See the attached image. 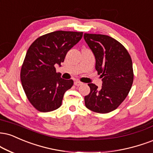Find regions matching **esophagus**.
Listing matches in <instances>:
<instances>
[{
  "mask_svg": "<svg viewBox=\"0 0 153 153\" xmlns=\"http://www.w3.org/2000/svg\"><path fill=\"white\" fill-rule=\"evenodd\" d=\"M74 84H75V85H76V86H80V85H82V82L80 81H75Z\"/></svg>",
  "mask_w": 153,
  "mask_h": 153,
  "instance_id": "esophagus-1",
  "label": "esophagus"
}]
</instances>
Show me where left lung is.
Segmentation results:
<instances>
[{
  "label": "left lung",
  "instance_id": "8db88e82",
  "mask_svg": "<svg viewBox=\"0 0 153 153\" xmlns=\"http://www.w3.org/2000/svg\"><path fill=\"white\" fill-rule=\"evenodd\" d=\"M84 39L94 54L95 69L102 81L100 89L88 84L91 92L85 96V104L93 112L110 113L122 103L131 89V58L122 44L108 36L85 33Z\"/></svg>",
  "mask_w": 153,
  "mask_h": 153
}]
</instances>
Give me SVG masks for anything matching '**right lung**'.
<instances>
[{"label":"right lung","instance_id":"obj_1","mask_svg":"<svg viewBox=\"0 0 153 153\" xmlns=\"http://www.w3.org/2000/svg\"><path fill=\"white\" fill-rule=\"evenodd\" d=\"M82 32L58 30L43 35L31 44L21 68V80L35 108L51 112L60 108L64 93L73 85L56 73L66 54L81 40Z\"/></svg>","mask_w":153,"mask_h":153}]
</instances>
